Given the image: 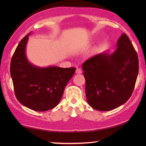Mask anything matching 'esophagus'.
Listing matches in <instances>:
<instances>
[{
    "instance_id": "34e87169",
    "label": "esophagus",
    "mask_w": 146,
    "mask_h": 146,
    "mask_svg": "<svg viewBox=\"0 0 146 146\" xmlns=\"http://www.w3.org/2000/svg\"><path fill=\"white\" fill-rule=\"evenodd\" d=\"M76 74H81V73H82V70H81L80 68H76Z\"/></svg>"
}]
</instances>
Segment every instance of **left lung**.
I'll return each instance as SVG.
<instances>
[{
  "instance_id": "left-lung-1",
  "label": "left lung",
  "mask_w": 146,
  "mask_h": 146,
  "mask_svg": "<svg viewBox=\"0 0 146 146\" xmlns=\"http://www.w3.org/2000/svg\"><path fill=\"white\" fill-rule=\"evenodd\" d=\"M117 48L98 54L82 64L86 95L91 108L106 111L128 100L134 90L138 73V58L131 42L123 33Z\"/></svg>"
}]
</instances>
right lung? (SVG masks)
<instances>
[{"label": "right lung", "instance_id": "1", "mask_svg": "<svg viewBox=\"0 0 146 146\" xmlns=\"http://www.w3.org/2000/svg\"><path fill=\"white\" fill-rule=\"evenodd\" d=\"M30 33L22 39L15 51L10 64V74L19 102L32 110L45 111L58 104L76 69L56 66L39 68L32 65L26 55Z\"/></svg>", "mask_w": 146, "mask_h": 146}]
</instances>
